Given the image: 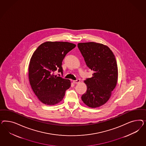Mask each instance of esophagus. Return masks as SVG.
I'll list each match as a JSON object with an SVG mask.
<instances>
[{"label": "esophagus", "instance_id": "obj_1", "mask_svg": "<svg viewBox=\"0 0 146 146\" xmlns=\"http://www.w3.org/2000/svg\"><path fill=\"white\" fill-rule=\"evenodd\" d=\"M80 82V80L79 79H78L77 80H74L73 81V83L74 84H78V83H79Z\"/></svg>", "mask_w": 146, "mask_h": 146}]
</instances>
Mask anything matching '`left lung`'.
Listing matches in <instances>:
<instances>
[{"mask_svg":"<svg viewBox=\"0 0 146 146\" xmlns=\"http://www.w3.org/2000/svg\"><path fill=\"white\" fill-rule=\"evenodd\" d=\"M78 46L87 66L94 71L93 76L84 81L87 90L81 99L89 107L101 106L109 100L117 83L115 55L108 46L101 43H80Z\"/></svg>","mask_w":146,"mask_h":146,"instance_id":"left-lung-1","label":"left lung"}]
</instances>
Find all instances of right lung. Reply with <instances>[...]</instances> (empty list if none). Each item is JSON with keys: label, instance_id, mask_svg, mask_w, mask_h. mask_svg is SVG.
<instances>
[{"label": "right lung", "instance_id": "right-lung-1", "mask_svg": "<svg viewBox=\"0 0 146 146\" xmlns=\"http://www.w3.org/2000/svg\"><path fill=\"white\" fill-rule=\"evenodd\" d=\"M76 45L66 42H46L34 52L29 65V80L31 88L40 101L54 105L62 101L69 80L54 75L57 70L62 75V62Z\"/></svg>", "mask_w": 146, "mask_h": 146}]
</instances>
